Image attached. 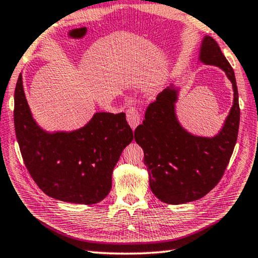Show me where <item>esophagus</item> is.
Returning a JSON list of instances; mask_svg holds the SVG:
<instances>
[{
  "mask_svg": "<svg viewBox=\"0 0 258 258\" xmlns=\"http://www.w3.org/2000/svg\"><path fill=\"white\" fill-rule=\"evenodd\" d=\"M126 121H128V123L132 126L133 130H135L142 123L141 113H139L136 108H130V110L126 112Z\"/></svg>",
  "mask_w": 258,
  "mask_h": 258,
  "instance_id": "1",
  "label": "esophagus"
}]
</instances>
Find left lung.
I'll return each mask as SVG.
<instances>
[{"label":"left lung","instance_id":"obj_1","mask_svg":"<svg viewBox=\"0 0 258 258\" xmlns=\"http://www.w3.org/2000/svg\"><path fill=\"white\" fill-rule=\"evenodd\" d=\"M198 62L220 68L232 84L233 103L220 132L205 137L183 128L175 111L180 87L174 84L157 95L135 130V141L145 154L150 187L166 204H184L209 194L222 178L237 142L240 108L236 77L211 36L202 39Z\"/></svg>","mask_w":258,"mask_h":258}]
</instances>
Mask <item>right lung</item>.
<instances>
[{"label":"right lung","instance_id":"obj_1","mask_svg":"<svg viewBox=\"0 0 258 258\" xmlns=\"http://www.w3.org/2000/svg\"><path fill=\"white\" fill-rule=\"evenodd\" d=\"M13 116L26 168L47 196L90 205L108 195L114 166L134 139L123 112H96L79 129L47 132L34 119L20 74Z\"/></svg>","mask_w":258,"mask_h":258}]
</instances>
